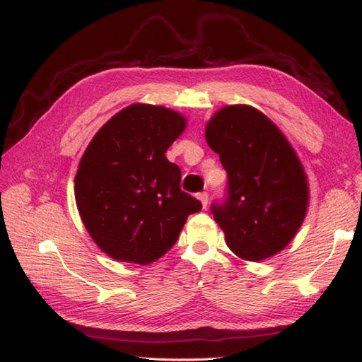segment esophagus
Masks as SVG:
<instances>
[{"label": "esophagus", "instance_id": "esophagus-1", "mask_svg": "<svg viewBox=\"0 0 362 362\" xmlns=\"http://www.w3.org/2000/svg\"><path fill=\"white\" fill-rule=\"evenodd\" d=\"M197 197H199V201L202 202L204 209H206V205H209V193H205V191H202V193L197 194Z\"/></svg>", "mask_w": 362, "mask_h": 362}]
</instances>
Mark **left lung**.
Listing matches in <instances>:
<instances>
[{
	"label": "left lung",
	"instance_id": "8db88e82",
	"mask_svg": "<svg viewBox=\"0 0 362 362\" xmlns=\"http://www.w3.org/2000/svg\"><path fill=\"white\" fill-rule=\"evenodd\" d=\"M228 182L214 221L238 257L261 261L291 243L308 209V180L280 129L250 105H227L205 129Z\"/></svg>",
	"mask_w": 362,
	"mask_h": 362
}]
</instances>
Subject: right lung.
<instances>
[{
    "label": "right lung",
    "instance_id": "obj_1",
    "mask_svg": "<svg viewBox=\"0 0 362 362\" xmlns=\"http://www.w3.org/2000/svg\"><path fill=\"white\" fill-rule=\"evenodd\" d=\"M187 119L134 104L98 130L81 158L74 196L90 236L113 259L149 264L175 244L202 204L180 189V168L165 156Z\"/></svg>",
    "mask_w": 362,
    "mask_h": 362
}]
</instances>
